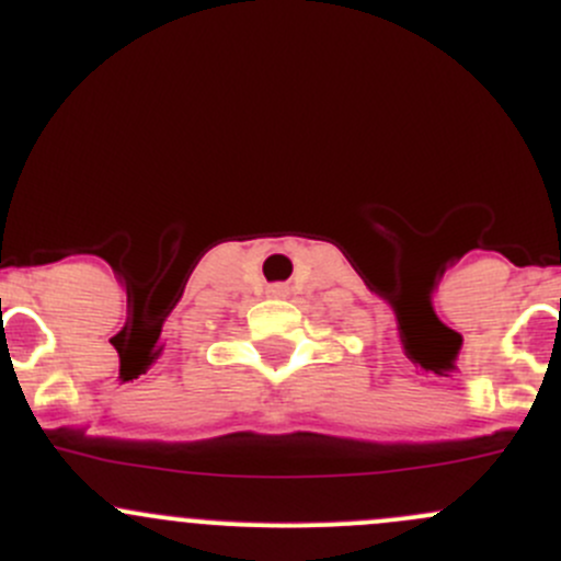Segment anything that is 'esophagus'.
<instances>
[{"mask_svg": "<svg viewBox=\"0 0 561 561\" xmlns=\"http://www.w3.org/2000/svg\"><path fill=\"white\" fill-rule=\"evenodd\" d=\"M265 293H268V298H285L287 296V287L285 285H271Z\"/></svg>", "mask_w": 561, "mask_h": 561, "instance_id": "34e87169", "label": "esophagus"}]
</instances>
